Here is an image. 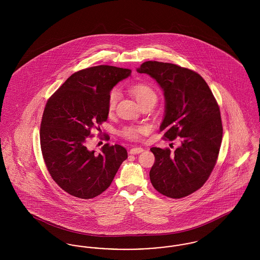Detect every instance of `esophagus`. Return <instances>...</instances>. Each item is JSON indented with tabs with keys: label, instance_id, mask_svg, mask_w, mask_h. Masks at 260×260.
<instances>
[{
	"label": "esophagus",
	"instance_id": "34e87169",
	"mask_svg": "<svg viewBox=\"0 0 260 260\" xmlns=\"http://www.w3.org/2000/svg\"><path fill=\"white\" fill-rule=\"evenodd\" d=\"M141 152H143V148H141V147H135V148H132L129 150V154H132V155H136V154H139Z\"/></svg>",
	"mask_w": 260,
	"mask_h": 260
}]
</instances>
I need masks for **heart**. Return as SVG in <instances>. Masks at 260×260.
I'll return each mask as SVG.
<instances>
[{"instance_id": "1", "label": "heart", "mask_w": 260, "mask_h": 260, "mask_svg": "<svg viewBox=\"0 0 260 260\" xmlns=\"http://www.w3.org/2000/svg\"><path fill=\"white\" fill-rule=\"evenodd\" d=\"M129 91L136 98V101L140 104L143 101L150 99H156V93L152 87L143 84V83H138L134 86L129 87ZM120 93L119 90L114 88L109 92L108 99H107V108L108 111L112 112L117 104V101L119 99ZM149 127L147 125H126L124 126L121 131V135L131 140H137L140 138L142 135H145L148 133Z\"/></svg>"}]
</instances>
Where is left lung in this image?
Instances as JSON below:
<instances>
[{
    "label": "left lung",
    "instance_id": "obj_1",
    "mask_svg": "<svg viewBox=\"0 0 260 260\" xmlns=\"http://www.w3.org/2000/svg\"><path fill=\"white\" fill-rule=\"evenodd\" d=\"M137 72L150 75L162 88L166 111L160 132L166 140L179 139L173 153L150 149L155 156L151 183L169 198H183L206 183L217 161L223 134L219 106L206 81L193 70L146 61Z\"/></svg>",
    "mask_w": 260,
    "mask_h": 260
}]
</instances>
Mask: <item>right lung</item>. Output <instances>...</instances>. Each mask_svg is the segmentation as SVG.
I'll list each match as a JSON object with an SVG mask.
<instances>
[{"label": "right lung", "instance_id": "right-lung-1", "mask_svg": "<svg viewBox=\"0 0 260 260\" xmlns=\"http://www.w3.org/2000/svg\"><path fill=\"white\" fill-rule=\"evenodd\" d=\"M132 70L99 65L71 75L47 101L40 128L45 164L55 183L80 199L100 195L109 186L127 152L106 143L101 153L87 148L91 128L107 121L113 87Z\"/></svg>", "mask_w": 260, "mask_h": 260}]
</instances>
